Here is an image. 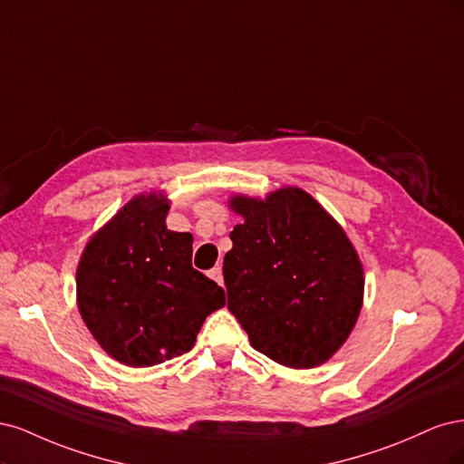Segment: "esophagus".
Instances as JSON below:
<instances>
[{"label":"esophagus","mask_w":464,"mask_h":464,"mask_svg":"<svg viewBox=\"0 0 464 464\" xmlns=\"http://www.w3.org/2000/svg\"><path fill=\"white\" fill-rule=\"evenodd\" d=\"M208 276H210V277L218 283V285H223V272H221V267H219V266L212 267L210 274H208Z\"/></svg>","instance_id":"1"}]
</instances>
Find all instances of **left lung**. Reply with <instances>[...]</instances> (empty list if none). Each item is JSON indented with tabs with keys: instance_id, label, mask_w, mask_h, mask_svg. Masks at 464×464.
Segmentation results:
<instances>
[{
	"instance_id": "obj_1",
	"label": "left lung",
	"mask_w": 464,
	"mask_h": 464,
	"mask_svg": "<svg viewBox=\"0 0 464 464\" xmlns=\"http://www.w3.org/2000/svg\"><path fill=\"white\" fill-rule=\"evenodd\" d=\"M229 206L243 221L229 235L223 279L250 345L296 370L330 361L362 308L364 272L349 237L296 187L266 200L237 194Z\"/></svg>"
}]
</instances>
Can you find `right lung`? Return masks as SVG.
Wrapping results in <instances>:
<instances>
[{"label":"right lung","instance_id":"add662e5","mask_svg":"<svg viewBox=\"0 0 464 464\" xmlns=\"http://www.w3.org/2000/svg\"><path fill=\"white\" fill-rule=\"evenodd\" d=\"M161 192L134 197L88 241L77 304L100 347L144 368L194 347L206 316L226 304L216 281L192 267V235L169 231Z\"/></svg>","mask_w":464,"mask_h":464}]
</instances>
